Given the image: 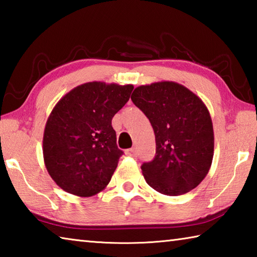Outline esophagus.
I'll use <instances>...</instances> for the list:
<instances>
[{"label":"esophagus","mask_w":257,"mask_h":257,"mask_svg":"<svg viewBox=\"0 0 257 257\" xmlns=\"http://www.w3.org/2000/svg\"><path fill=\"white\" fill-rule=\"evenodd\" d=\"M125 154L129 155V156H133V158H135V156L137 155L136 149H130V150H127V152H125Z\"/></svg>","instance_id":"34e87169"}]
</instances>
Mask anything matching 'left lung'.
Segmentation results:
<instances>
[{
  "label": "left lung",
  "mask_w": 257,
  "mask_h": 257,
  "mask_svg": "<svg viewBox=\"0 0 257 257\" xmlns=\"http://www.w3.org/2000/svg\"><path fill=\"white\" fill-rule=\"evenodd\" d=\"M132 101L149 118L155 134V158L142 165L147 184L168 196L197 187L214 153V133L205 104L175 81L139 86Z\"/></svg>",
  "instance_id": "obj_1"
}]
</instances>
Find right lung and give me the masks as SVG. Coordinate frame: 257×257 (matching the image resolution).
I'll return each mask as SVG.
<instances>
[{"instance_id": "right-lung-1", "label": "right lung", "mask_w": 257, "mask_h": 257, "mask_svg": "<svg viewBox=\"0 0 257 257\" xmlns=\"http://www.w3.org/2000/svg\"><path fill=\"white\" fill-rule=\"evenodd\" d=\"M133 89V85L86 82L56 103L45 125L43 155L60 188L89 197L108 185L123 154L116 146L112 118Z\"/></svg>"}]
</instances>
